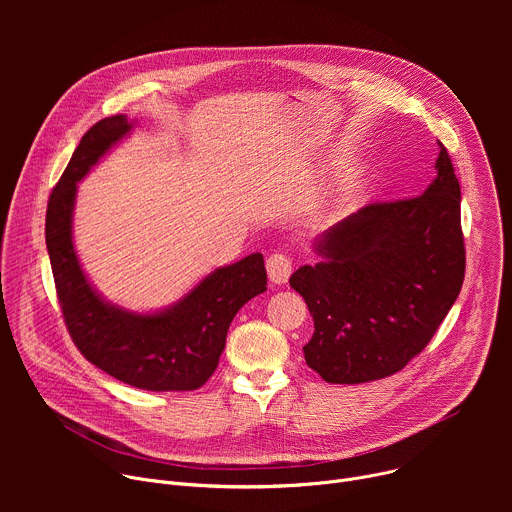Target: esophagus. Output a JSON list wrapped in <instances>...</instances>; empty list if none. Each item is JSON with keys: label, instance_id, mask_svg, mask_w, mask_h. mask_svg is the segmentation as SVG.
<instances>
[{"label": "esophagus", "instance_id": "esophagus-1", "mask_svg": "<svg viewBox=\"0 0 512 512\" xmlns=\"http://www.w3.org/2000/svg\"><path fill=\"white\" fill-rule=\"evenodd\" d=\"M267 275H269V281L275 285L287 283V279L291 275V259L283 253L271 255L267 259Z\"/></svg>", "mask_w": 512, "mask_h": 512}]
</instances>
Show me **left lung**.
Here are the masks:
<instances>
[{"label":"left lung","instance_id":"8db88e82","mask_svg":"<svg viewBox=\"0 0 512 512\" xmlns=\"http://www.w3.org/2000/svg\"><path fill=\"white\" fill-rule=\"evenodd\" d=\"M435 172L421 196L362 206L326 229L314 239L320 261L289 277L314 318L306 362L324 381L401 371L454 306L466 253L460 182L442 143Z\"/></svg>","mask_w":512,"mask_h":512}]
</instances>
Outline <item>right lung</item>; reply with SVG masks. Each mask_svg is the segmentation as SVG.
<instances>
[{"instance_id": "add662e5", "label": "right lung", "mask_w": 512, "mask_h": 512, "mask_svg": "<svg viewBox=\"0 0 512 512\" xmlns=\"http://www.w3.org/2000/svg\"><path fill=\"white\" fill-rule=\"evenodd\" d=\"M137 121L105 117L81 139L46 210V247L72 342L89 362L145 391H194L214 373L237 312L267 289L261 253L216 267L178 302L133 312L103 298L72 241L77 184L125 139Z\"/></svg>"}]
</instances>
